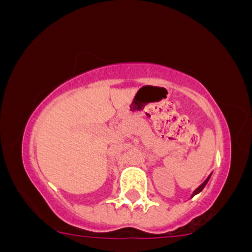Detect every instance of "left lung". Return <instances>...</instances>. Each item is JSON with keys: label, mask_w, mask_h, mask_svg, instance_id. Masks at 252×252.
<instances>
[{"label": "left lung", "mask_w": 252, "mask_h": 252, "mask_svg": "<svg viewBox=\"0 0 252 252\" xmlns=\"http://www.w3.org/2000/svg\"><path fill=\"white\" fill-rule=\"evenodd\" d=\"M211 175H212V174H210L209 176H207V179H206V180H205L204 182H202V184L200 185V186H199V187H198V189H196L194 190V192H193V193H192V195H190V198H193V196H194L195 194H198V193H200V192H201V190H202V189H204V187H205V186H206V184H207V182H209V180H210Z\"/></svg>", "instance_id": "obj_1"}]
</instances>
